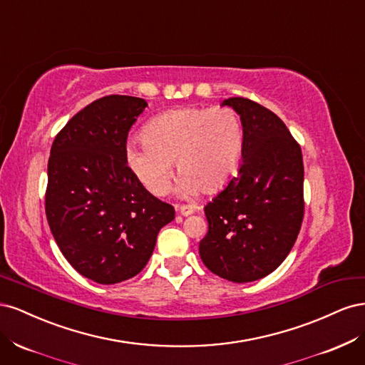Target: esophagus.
Listing matches in <instances>:
<instances>
[{
	"mask_svg": "<svg viewBox=\"0 0 365 365\" xmlns=\"http://www.w3.org/2000/svg\"><path fill=\"white\" fill-rule=\"evenodd\" d=\"M176 212H178L182 216H190L196 212V208L193 205H178V207H176Z\"/></svg>",
	"mask_w": 365,
	"mask_h": 365,
	"instance_id": "34e87169",
	"label": "esophagus"
}]
</instances>
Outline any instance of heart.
I'll list each match as a JSON object with an SVG mask.
<instances>
[{
    "label": "heart",
    "instance_id": "heart-1",
    "mask_svg": "<svg viewBox=\"0 0 365 365\" xmlns=\"http://www.w3.org/2000/svg\"><path fill=\"white\" fill-rule=\"evenodd\" d=\"M244 149V129L235 109L182 106L150 118L143 138H129L125 161L145 189L161 196L173 164L181 173L176 192H217L233 178Z\"/></svg>",
    "mask_w": 365,
    "mask_h": 365
}]
</instances>
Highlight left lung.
<instances>
[{
	"label": "left lung",
	"mask_w": 365,
	"mask_h": 365,
	"mask_svg": "<svg viewBox=\"0 0 365 365\" xmlns=\"http://www.w3.org/2000/svg\"><path fill=\"white\" fill-rule=\"evenodd\" d=\"M244 129L239 175L205 207L208 233L200 244L205 267L248 283L277 269L303 220V155L283 121L244 97L225 98Z\"/></svg>",
	"instance_id": "1"
}]
</instances>
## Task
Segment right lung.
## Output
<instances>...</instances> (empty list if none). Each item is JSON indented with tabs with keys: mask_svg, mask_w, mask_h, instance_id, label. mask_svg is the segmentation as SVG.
<instances>
[{
	"mask_svg": "<svg viewBox=\"0 0 365 365\" xmlns=\"http://www.w3.org/2000/svg\"><path fill=\"white\" fill-rule=\"evenodd\" d=\"M146 106L140 97L98 98L65 125L50 150L53 237L77 272L101 284L137 275L175 219L173 207L150 195L125 161L128 134Z\"/></svg>",
	"mask_w": 365,
	"mask_h": 365,
	"instance_id": "right-lung-1",
	"label": "right lung"
}]
</instances>
